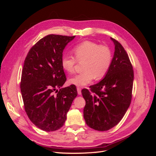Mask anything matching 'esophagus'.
<instances>
[{
  "label": "esophagus",
  "mask_w": 156,
  "mask_h": 156,
  "mask_svg": "<svg viewBox=\"0 0 156 156\" xmlns=\"http://www.w3.org/2000/svg\"><path fill=\"white\" fill-rule=\"evenodd\" d=\"M77 93H78L79 95H81V88L80 87H77Z\"/></svg>",
  "instance_id": "esophagus-1"
}]
</instances>
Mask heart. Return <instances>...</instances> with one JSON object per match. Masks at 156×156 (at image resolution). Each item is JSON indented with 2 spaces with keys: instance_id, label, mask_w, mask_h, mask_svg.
Returning <instances> with one entry per match:
<instances>
[{
  "instance_id": "1",
  "label": "heart",
  "mask_w": 156,
  "mask_h": 156,
  "mask_svg": "<svg viewBox=\"0 0 156 156\" xmlns=\"http://www.w3.org/2000/svg\"><path fill=\"white\" fill-rule=\"evenodd\" d=\"M75 56L64 55L61 58V66L66 72H74L77 62H82L81 73L69 79V83L75 86H85L96 77H104L110 69L112 62V52L108 47L100 45L91 41H84L75 45L72 49Z\"/></svg>"
}]
</instances>
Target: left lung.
<instances>
[{
  "label": "left lung",
  "instance_id": "obj_1",
  "mask_svg": "<svg viewBox=\"0 0 156 156\" xmlns=\"http://www.w3.org/2000/svg\"><path fill=\"white\" fill-rule=\"evenodd\" d=\"M115 51L109 70L103 80L82 90L86 101L83 116L86 124L97 131L115 127L129 108L133 84V69L128 55L119 41L111 37Z\"/></svg>",
  "mask_w": 156,
  "mask_h": 156
}]
</instances>
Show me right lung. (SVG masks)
<instances>
[{
  "label": "right lung",
  "instance_id": "add662e5",
  "mask_svg": "<svg viewBox=\"0 0 156 156\" xmlns=\"http://www.w3.org/2000/svg\"><path fill=\"white\" fill-rule=\"evenodd\" d=\"M75 36H46L32 47L25 60L20 83L25 110L32 123L45 131L63 126L77 96L74 84L60 88L66 81L61 66L62 52Z\"/></svg>",
  "mask_w": 156,
  "mask_h": 156
}]
</instances>
